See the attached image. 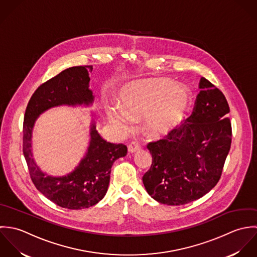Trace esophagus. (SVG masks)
<instances>
[{"mask_svg": "<svg viewBox=\"0 0 257 257\" xmlns=\"http://www.w3.org/2000/svg\"><path fill=\"white\" fill-rule=\"evenodd\" d=\"M139 150H140V146L138 144H136V143H132V144H130L128 146V152L130 154H134L135 152H137Z\"/></svg>", "mask_w": 257, "mask_h": 257, "instance_id": "1", "label": "esophagus"}]
</instances>
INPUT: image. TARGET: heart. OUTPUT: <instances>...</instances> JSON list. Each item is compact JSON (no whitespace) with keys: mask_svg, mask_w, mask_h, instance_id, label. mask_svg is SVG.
<instances>
[{"mask_svg":"<svg viewBox=\"0 0 257 257\" xmlns=\"http://www.w3.org/2000/svg\"><path fill=\"white\" fill-rule=\"evenodd\" d=\"M189 102V92L183 85L169 80H139L122 89L119 107L106 110L110 124L120 132L131 128V117L144 115V129L150 136L164 134L183 118Z\"/></svg>","mask_w":257,"mask_h":257,"instance_id":"heart-1","label":"heart"}]
</instances>
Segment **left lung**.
<instances>
[{"mask_svg":"<svg viewBox=\"0 0 257 257\" xmlns=\"http://www.w3.org/2000/svg\"><path fill=\"white\" fill-rule=\"evenodd\" d=\"M194 111L166 139L149 143L150 170L143 177L155 201L181 205L196 201L217 184L231 144L229 107L222 92L205 77Z\"/></svg>","mask_w":257,"mask_h":257,"instance_id":"obj_1","label":"left lung"}]
</instances>
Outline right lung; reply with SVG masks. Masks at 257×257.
I'll return each mask as SVG.
<instances>
[{
    "label": "right lung",
    "mask_w": 257,
    "mask_h": 257,
    "mask_svg": "<svg viewBox=\"0 0 257 257\" xmlns=\"http://www.w3.org/2000/svg\"><path fill=\"white\" fill-rule=\"evenodd\" d=\"M92 66H73L42 84L30 99L24 119L23 152L36 188L55 205L82 209L96 205L107 193L113 163L127 154L123 144L106 142L96 130V117L91 111L89 144L78 165L63 176L44 172L33 154V131L44 112L58 106H92L94 96L89 88Z\"/></svg>",
    "instance_id": "add662e5"
}]
</instances>
